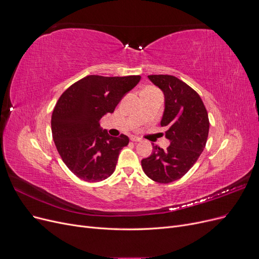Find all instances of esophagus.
I'll return each mask as SVG.
<instances>
[{
    "label": "esophagus",
    "instance_id": "1",
    "mask_svg": "<svg viewBox=\"0 0 259 259\" xmlns=\"http://www.w3.org/2000/svg\"><path fill=\"white\" fill-rule=\"evenodd\" d=\"M131 140L134 143H139L142 139H140L139 137H136V136H131Z\"/></svg>",
    "mask_w": 259,
    "mask_h": 259
}]
</instances>
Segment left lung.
<instances>
[{"label":"left lung","instance_id":"1","mask_svg":"<svg viewBox=\"0 0 259 259\" xmlns=\"http://www.w3.org/2000/svg\"><path fill=\"white\" fill-rule=\"evenodd\" d=\"M164 93L165 109L161 125L166 127L170 142L166 150L153 146L150 156L142 160L145 174L154 182L169 184L182 178L203 152L208 136L209 121L199 94L174 75H148Z\"/></svg>","mask_w":259,"mask_h":259}]
</instances>
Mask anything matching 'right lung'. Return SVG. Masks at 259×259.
Wrapping results in <instances>:
<instances>
[{
    "instance_id": "add662e5",
    "label": "right lung",
    "mask_w": 259,
    "mask_h": 259,
    "mask_svg": "<svg viewBox=\"0 0 259 259\" xmlns=\"http://www.w3.org/2000/svg\"><path fill=\"white\" fill-rule=\"evenodd\" d=\"M140 79V75H88L61 94L52 114V134L62 161L76 177L97 183L112 175L130 139L123 134L108 135L99 121L114 111Z\"/></svg>"
}]
</instances>
